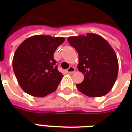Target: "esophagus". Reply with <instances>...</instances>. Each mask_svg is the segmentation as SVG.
I'll return each mask as SVG.
<instances>
[{
	"mask_svg": "<svg viewBox=\"0 0 132 132\" xmlns=\"http://www.w3.org/2000/svg\"><path fill=\"white\" fill-rule=\"evenodd\" d=\"M66 71L68 72L69 73H73L76 71V69H75L73 66H70L69 69L66 70Z\"/></svg>",
	"mask_w": 132,
	"mask_h": 132,
	"instance_id": "esophagus-1",
	"label": "esophagus"
}]
</instances>
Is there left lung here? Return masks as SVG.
Returning a JSON list of instances; mask_svg holds the SVG:
<instances>
[{"label":"left lung","mask_w":132,"mask_h":132,"mask_svg":"<svg viewBox=\"0 0 132 132\" xmlns=\"http://www.w3.org/2000/svg\"><path fill=\"white\" fill-rule=\"evenodd\" d=\"M68 42L76 49L78 71L84 80L76 84L78 90L88 97H102L112 88L118 75L115 52L107 40L96 34L69 37Z\"/></svg>","instance_id":"1"}]
</instances>
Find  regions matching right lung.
I'll list each match as a JSON object with an SVG mask.
<instances>
[{
	"mask_svg": "<svg viewBox=\"0 0 132 132\" xmlns=\"http://www.w3.org/2000/svg\"><path fill=\"white\" fill-rule=\"evenodd\" d=\"M64 37L35 35L27 38L14 54L13 68L21 88L34 97L54 92L63 78L57 70L54 54Z\"/></svg>",
	"mask_w": 132,
	"mask_h": 132,
	"instance_id": "1",
	"label": "right lung"
}]
</instances>
